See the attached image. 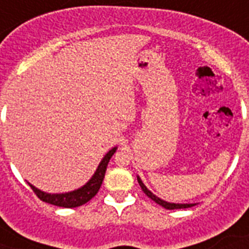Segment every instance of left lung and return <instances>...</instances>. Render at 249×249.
Masks as SVG:
<instances>
[{
    "mask_svg": "<svg viewBox=\"0 0 249 249\" xmlns=\"http://www.w3.org/2000/svg\"><path fill=\"white\" fill-rule=\"evenodd\" d=\"M137 181H138V183H140L141 189H142V191H143L146 195H147L150 199H152V200L155 201V203H158L159 205H161V207H164L165 209H182V208H190V207H194V205H196V203H183V204H181V203H169V201H165L163 200V199H160V197H158L155 195V194H152L150 190L144 186V183L142 182V179L140 178V176H137Z\"/></svg>",
    "mask_w": 249,
    "mask_h": 249,
    "instance_id": "left-lung-1",
    "label": "left lung"
}]
</instances>
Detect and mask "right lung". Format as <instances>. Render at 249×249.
I'll return each mask as SVG.
<instances>
[{
  "label": "right lung",
  "instance_id": "right-lung-1",
  "mask_svg": "<svg viewBox=\"0 0 249 249\" xmlns=\"http://www.w3.org/2000/svg\"><path fill=\"white\" fill-rule=\"evenodd\" d=\"M117 147H112L105 158L101 160V163L98 165L97 170L94 172L89 181L86 182L85 185L79 187V189L73 190V191H68V193L62 194H49L45 191H41L40 189H37L33 185H31L28 182V185L31 186V189L35 191L37 196L40 197L41 200L49 204L56 205V207H63V208H75V207H80V205L85 204L88 201L97 195V193L101 189L102 182L105 178L106 169L108 165L109 159L112 158V155L116 152Z\"/></svg>",
  "mask_w": 249,
  "mask_h": 249
}]
</instances>
